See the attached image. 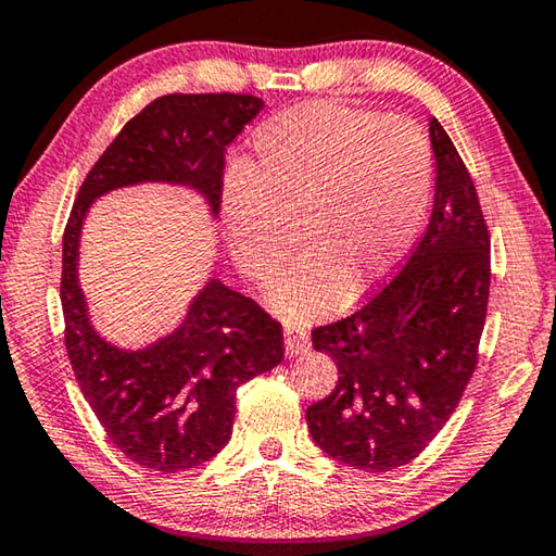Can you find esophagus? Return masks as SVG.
Returning <instances> with one entry per match:
<instances>
[{"label":"esophagus","instance_id":"obj_1","mask_svg":"<svg viewBox=\"0 0 556 556\" xmlns=\"http://www.w3.org/2000/svg\"><path fill=\"white\" fill-rule=\"evenodd\" d=\"M285 348H287V355H291V357L304 353L308 348V336L304 328L287 324L285 326Z\"/></svg>","mask_w":556,"mask_h":556}]
</instances>
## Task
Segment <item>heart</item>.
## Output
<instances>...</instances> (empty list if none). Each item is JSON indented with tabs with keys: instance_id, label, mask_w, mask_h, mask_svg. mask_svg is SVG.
Here are the masks:
<instances>
[{
	"instance_id": "obj_1",
	"label": "heart",
	"mask_w": 556,
	"mask_h": 556,
	"mask_svg": "<svg viewBox=\"0 0 556 556\" xmlns=\"http://www.w3.org/2000/svg\"><path fill=\"white\" fill-rule=\"evenodd\" d=\"M429 201L431 152L412 122L308 102L257 127L244 184L225 186L223 223L235 265L255 281L287 265L298 230L306 255L267 301L306 324L390 275Z\"/></svg>"
}]
</instances>
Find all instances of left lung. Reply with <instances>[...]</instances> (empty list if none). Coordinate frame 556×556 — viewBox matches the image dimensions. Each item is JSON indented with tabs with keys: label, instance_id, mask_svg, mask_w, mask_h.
Masks as SVG:
<instances>
[{
	"label": "left lung",
	"instance_id": "left-lung-1",
	"mask_svg": "<svg viewBox=\"0 0 556 556\" xmlns=\"http://www.w3.org/2000/svg\"><path fill=\"white\" fill-rule=\"evenodd\" d=\"M437 159L434 208L417 248L368 304L312 331L333 357V392L306 409L316 446L345 466L382 473L425 451L476 370L491 235L464 159L429 122Z\"/></svg>",
	"mask_w": 556,
	"mask_h": 556
}]
</instances>
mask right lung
Returning <instances> with one entry per match:
<instances>
[{
  "mask_svg": "<svg viewBox=\"0 0 556 556\" xmlns=\"http://www.w3.org/2000/svg\"><path fill=\"white\" fill-rule=\"evenodd\" d=\"M265 102L235 92L156 98L90 168L63 232L61 306L75 380L112 444L142 468L178 473L228 444L235 392L285 357V333L257 301L211 279L184 324L142 351L100 338L78 285L80 230L92 201L135 184L199 191L218 215L225 152Z\"/></svg>",
  "mask_w": 556,
  "mask_h": 556,
  "instance_id": "right-lung-1",
  "label": "right lung"
}]
</instances>
